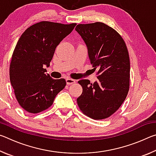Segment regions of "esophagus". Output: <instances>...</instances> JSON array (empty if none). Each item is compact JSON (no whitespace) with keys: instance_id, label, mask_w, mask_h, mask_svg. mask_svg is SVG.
<instances>
[{"instance_id":"34e87169","label":"esophagus","mask_w":156,"mask_h":156,"mask_svg":"<svg viewBox=\"0 0 156 156\" xmlns=\"http://www.w3.org/2000/svg\"><path fill=\"white\" fill-rule=\"evenodd\" d=\"M66 83H67V84H72L76 83V80L72 78H67L66 79Z\"/></svg>"}]
</instances>
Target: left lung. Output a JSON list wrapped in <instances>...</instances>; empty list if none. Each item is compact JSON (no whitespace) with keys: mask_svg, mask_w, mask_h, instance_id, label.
Here are the masks:
<instances>
[{"mask_svg":"<svg viewBox=\"0 0 156 156\" xmlns=\"http://www.w3.org/2000/svg\"><path fill=\"white\" fill-rule=\"evenodd\" d=\"M76 31L86 43L98 80H80L83 93L77 98L84 115L94 120L109 118L119 109L129 89L130 60L119 34L103 23L79 24Z\"/></svg>","mask_w":156,"mask_h":156,"instance_id":"8db88e82","label":"left lung"}]
</instances>
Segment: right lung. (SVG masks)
<instances>
[{"instance_id":"add662e5","label":"right lung","mask_w":156,"mask_h":156,"mask_svg":"<svg viewBox=\"0 0 156 156\" xmlns=\"http://www.w3.org/2000/svg\"><path fill=\"white\" fill-rule=\"evenodd\" d=\"M76 25L41 21L20 37L12 54L9 78L17 101L26 112L37 113L47 109L65 88V79L51 78L44 73V67H49L56 47Z\"/></svg>"}]
</instances>
